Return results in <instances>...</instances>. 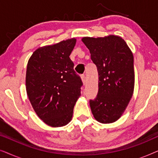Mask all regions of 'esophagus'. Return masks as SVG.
<instances>
[{
    "label": "esophagus",
    "instance_id": "esophagus-1",
    "mask_svg": "<svg viewBox=\"0 0 158 158\" xmlns=\"http://www.w3.org/2000/svg\"><path fill=\"white\" fill-rule=\"evenodd\" d=\"M81 80H82V82H83V85H85V84H86V77H85V75H81Z\"/></svg>",
    "mask_w": 158,
    "mask_h": 158
}]
</instances>
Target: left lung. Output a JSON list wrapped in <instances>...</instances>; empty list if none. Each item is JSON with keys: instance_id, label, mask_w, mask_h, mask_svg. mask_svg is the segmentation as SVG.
I'll use <instances>...</instances> for the list:
<instances>
[{"instance_id": "8db88e82", "label": "left lung", "mask_w": 158, "mask_h": 158, "mask_svg": "<svg viewBox=\"0 0 158 158\" xmlns=\"http://www.w3.org/2000/svg\"><path fill=\"white\" fill-rule=\"evenodd\" d=\"M98 72V92L90 106L96 120L102 124L117 121L124 114L135 88L134 57L119 36L82 38Z\"/></svg>"}]
</instances>
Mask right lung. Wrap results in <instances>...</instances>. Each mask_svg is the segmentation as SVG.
Segmentation results:
<instances>
[{
  "label": "right lung",
  "mask_w": 158,
  "mask_h": 158,
  "mask_svg": "<svg viewBox=\"0 0 158 158\" xmlns=\"http://www.w3.org/2000/svg\"><path fill=\"white\" fill-rule=\"evenodd\" d=\"M76 39L41 47L27 64L26 90L36 115L49 126H65L81 96V79L70 55Z\"/></svg>",
  "instance_id": "add662e5"
}]
</instances>
